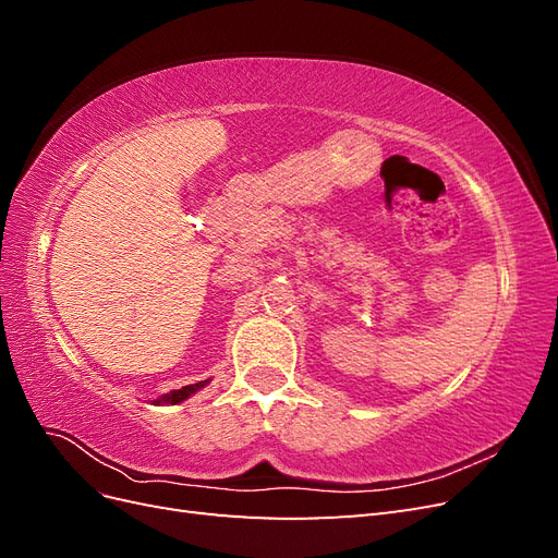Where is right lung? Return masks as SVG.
<instances>
[{"instance_id":"add662e5","label":"right lung","mask_w":558,"mask_h":558,"mask_svg":"<svg viewBox=\"0 0 558 558\" xmlns=\"http://www.w3.org/2000/svg\"><path fill=\"white\" fill-rule=\"evenodd\" d=\"M207 384H209V379L197 381V384H189V386H181V388H177V391H170V393H165V396L156 398L154 402H156V404H179V402H183L185 398H191L193 393H197L199 388H205Z\"/></svg>"}]
</instances>
